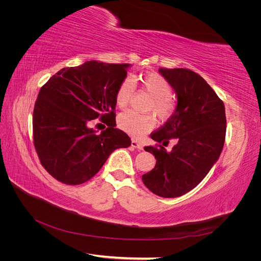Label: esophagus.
I'll return each instance as SVG.
<instances>
[{
	"instance_id": "34e87169",
	"label": "esophagus",
	"mask_w": 261,
	"mask_h": 261,
	"mask_svg": "<svg viewBox=\"0 0 261 261\" xmlns=\"http://www.w3.org/2000/svg\"><path fill=\"white\" fill-rule=\"evenodd\" d=\"M132 147L133 148H136L138 150H143L144 149V145L143 144L139 143V141H137V140H134V139H132Z\"/></svg>"
}]
</instances>
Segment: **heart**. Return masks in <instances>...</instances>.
<instances>
[{
	"instance_id": "heart-1",
	"label": "heart",
	"mask_w": 261,
	"mask_h": 261,
	"mask_svg": "<svg viewBox=\"0 0 261 261\" xmlns=\"http://www.w3.org/2000/svg\"><path fill=\"white\" fill-rule=\"evenodd\" d=\"M144 90L152 97V102L149 106V111L160 118L169 117L174 110V102L171 97L172 87L163 76L158 73H149L140 80ZM135 90V85L132 78H126L115 93L116 106L123 109L129 103ZM117 124L125 133L133 137L140 138L151 130L154 126V118L151 115H141L133 111H126L120 114Z\"/></svg>"
}]
</instances>
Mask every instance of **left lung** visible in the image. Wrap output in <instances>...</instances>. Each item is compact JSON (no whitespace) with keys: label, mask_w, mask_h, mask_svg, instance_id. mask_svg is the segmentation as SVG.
I'll list each match as a JSON object with an SVG mask.
<instances>
[{"label":"left lung","mask_w":261,"mask_h":261,"mask_svg":"<svg viewBox=\"0 0 261 261\" xmlns=\"http://www.w3.org/2000/svg\"><path fill=\"white\" fill-rule=\"evenodd\" d=\"M175 91L174 113L151 138L165 145L175 138L169 153L163 146L145 147L156 159L155 167L143 175L153 194L175 198L192 191L206 177L223 149L226 118L224 103L201 76L187 68H159Z\"/></svg>","instance_id":"1"}]
</instances>
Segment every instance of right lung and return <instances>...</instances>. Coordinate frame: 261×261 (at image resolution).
<instances>
[{"instance_id":"1","label":"right lung","mask_w":261,"mask_h":261,"mask_svg":"<svg viewBox=\"0 0 261 261\" xmlns=\"http://www.w3.org/2000/svg\"><path fill=\"white\" fill-rule=\"evenodd\" d=\"M130 64L87 61L53 75L39 91L33 117L34 144L43 168L68 185L94 176L115 149L127 148V134L115 128V93ZM99 119L101 133L90 125Z\"/></svg>"}]
</instances>
